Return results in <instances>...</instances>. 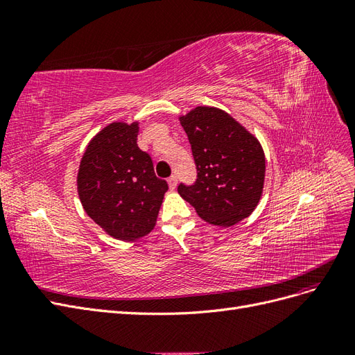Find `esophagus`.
<instances>
[{
  "label": "esophagus",
  "mask_w": 355,
  "mask_h": 355,
  "mask_svg": "<svg viewBox=\"0 0 355 355\" xmlns=\"http://www.w3.org/2000/svg\"><path fill=\"white\" fill-rule=\"evenodd\" d=\"M176 185H178V178L175 175H171L168 178V187H170V189H175Z\"/></svg>",
  "instance_id": "34e87169"
}]
</instances>
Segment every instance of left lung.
<instances>
[{
  "mask_svg": "<svg viewBox=\"0 0 355 355\" xmlns=\"http://www.w3.org/2000/svg\"><path fill=\"white\" fill-rule=\"evenodd\" d=\"M197 167L192 185L178 192L198 216L218 227H232L250 216L261 200L265 155L257 139L222 110L197 106L180 116Z\"/></svg>",
  "mask_w": 355,
  "mask_h": 355,
  "instance_id": "8db88e82",
  "label": "left lung"
}]
</instances>
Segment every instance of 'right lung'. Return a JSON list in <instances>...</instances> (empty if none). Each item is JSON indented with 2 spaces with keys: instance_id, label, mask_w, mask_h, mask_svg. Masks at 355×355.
Wrapping results in <instances>:
<instances>
[{
  "instance_id": "right-lung-1",
  "label": "right lung",
  "mask_w": 355,
  "mask_h": 355,
  "mask_svg": "<svg viewBox=\"0 0 355 355\" xmlns=\"http://www.w3.org/2000/svg\"><path fill=\"white\" fill-rule=\"evenodd\" d=\"M137 123H112L81 158L77 185L85 213L111 237L133 241L155 227L167 182L137 146Z\"/></svg>"
}]
</instances>
